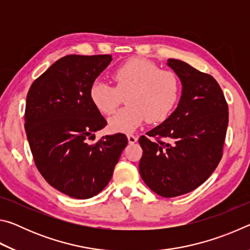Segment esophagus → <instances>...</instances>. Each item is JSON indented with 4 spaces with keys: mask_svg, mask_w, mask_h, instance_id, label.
I'll return each mask as SVG.
<instances>
[{
    "mask_svg": "<svg viewBox=\"0 0 250 250\" xmlns=\"http://www.w3.org/2000/svg\"><path fill=\"white\" fill-rule=\"evenodd\" d=\"M128 141H129L130 145H133V143L138 141V138L133 134H128Z\"/></svg>",
    "mask_w": 250,
    "mask_h": 250,
    "instance_id": "obj_1",
    "label": "esophagus"
}]
</instances>
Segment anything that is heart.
<instances>
[{
	"label": "heart",
	"instance_id": "1",
	"mask_svg": "<svg viewBox=\"0 0 250 250\" xmlns=\"http://www.w3.org/2000/svg\"><path fill=\"white\" fill-rule=\"evenodd\" d=\"M116 87L97 79L91 83L89 96L95 107L111 115L126 96V107L109 118L113 131L131 132L147 120L159 124L170 116L180 95V83L171 70L160 69L149 59L134 57L118 67L112 75Z\"/></svg>",
	"mask_w": 250,
	"mask_h": 250
}]
</instances>
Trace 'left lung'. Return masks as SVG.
<instances>
[{
    "label": "left lung",
    "mask_w": 250,
    "mask_h": 250,
    "mask_svg": "<svg viewBox=\"0 0 250 250\" xmlns=\"http://www.w3.org/2000/svg\"><path fill=\"white\" fill-rule=\"evenodd\" d=\"M167 66L182 83L176 109L160 125L141 135L139 171L145 183L163 197L183 195L211 175L223 155L228 105L210 75L170 58Z\"/></svg>",
    "instance_id": "1"
}]
</instances>
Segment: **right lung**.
Masks as SVG:
<instances>
[{"label":"right lung","mask_w":250,"mask_h":250,"mask_svg":"<svg viewBox=\"0 0 250 250\" xmlns=\"http://www.w3.org/2000/svg\"><path fill=\"white\" fill-rule=\"evenodd\" d=\"M111 61V55L62 57L34 80L26 97L25 131L37 170L78 200L103 191L128 145L124 133L88 143L107 125L90 99V86Z\"/></svg>","instance_id":"1"}]
</instances>
